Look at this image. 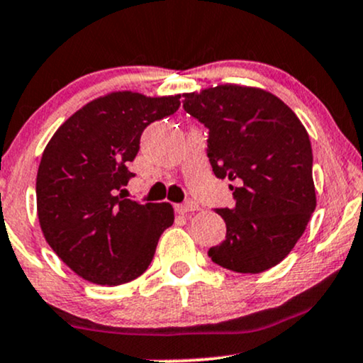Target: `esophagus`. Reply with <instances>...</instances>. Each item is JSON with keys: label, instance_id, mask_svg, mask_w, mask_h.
Listing matches in <instances>:
<instances>
[{"label": "esophagus", "instance_id": "1", "mask_svg": "<svg viewBox=\"0 0 363 363\" xmlns=\"http://www.w3.org/2000/svg\"><path fill=\"white\" fill-rule=\"evenodd\" d=\"M174 208H177L178 214H189V212L197 211V203L191 202V200H189V202H185V203H178V206L174 207Z\"/></svg>", "mask_w": 363, "mask_h": 363}]
</instances>
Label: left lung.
Wrapping results in <instances>:
<instances>
[{
    "mask_svg": "<svg viewBox=\"0 0 363 363\" xmlns=\"http://www.w3.org/2000/svg\"><path fill=\"white\" fill-rule=\"evenodd\" d=\"M183 108L208 129L207 157L229 178L236 206L217 208L225 240L208 250L217 265L259 274L291 253L314 208L313 149L296 113L265 89L223 84L185 93Z\"/></svg>",
    "mask_w": 363,
    "mask_h": 363,
    "instance_id": "1",
    "label": "left lung"
}]
</instances>
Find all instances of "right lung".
<instances>
[{"label": "right lung", "mask_w": 363, "mask_h": 363, "mask_svg": "<svg viewBox=\"0 0 363 363\" xmlns=\"http://www.w3.org/2000/svg\"><path fill=\"white\" fill-rule=\"evenodd\" d=\"M180 95L117 91L89 101L59 127L37 172V214L45 241L74 274L121 285L147 270L160 236L173 224L169 203L125 199L149 123L173 115Z\"/></svg>", "instance_id": "obj_1"}]
</instances>
